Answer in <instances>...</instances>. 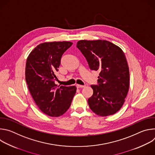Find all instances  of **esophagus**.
Segmentation results:
<instances>
[{
	"label": "esophagus",
	"mask_w": 155,
	"mask_h": 155,
	"mask_svg": "<svg viewBox=\"0 0 155 155\" xmlns=\"http://www.w3.org/2000/svg\"><path fill=\"white\" fill-rule=\"evenodd\" d=\"M76 86H77V88H82V87H85V86H84V85H80V84H77Z\"/></svg>",
	"instance_id": "obj_1"
}]
</instances>
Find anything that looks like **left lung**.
Here are the masks:
<instances>
[{"instance_id": "8db88e82", "label": "left lung", "mask_w": 155, "mask_h": 155, "mask_svg": "<svg viewBox=\"0 0 155 155\" xmlns=\"http://www.w3.org/2000/svg\"><path fill=\"white\" fill-rule=\"evenodd\" d=\"M77 47L92 71H99L98 85H91L90 108L96 115L107 117L123 106L129 87V71L125 54L117 45L105 40H80Z\"/></svg>"}]
</instances>
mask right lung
<instances>
[{"mask_svg": "<svg viewBox=\"0 0 155 155\" xmlns=\"http://www.w3.org/2000/svg\"><path fill=\"white\" fill-rule=\"evenodd\" d=\"M71 41H52L39 44L29 54L26 64V81L37 107L53 117L63 115L69 108L77 87L57 86L56 73L64 53Z\"/></svg>", "mask_w": 155, "mask_h": 155, "instance_id": "obj_1", "label": "right lung"}]
</instances>
